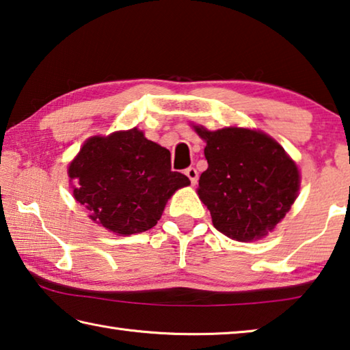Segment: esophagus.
<instances>
[{
	"label": "esophagus",
	"instance_id": "34e87169",
	"mask_svg": "<svg viewBox=\"0 0 350 350\" xmlns=\"http://www.w3.org/2000/svg\"><path fill=\"white\" fill-rule=\"evenodd\" d=\"M185 174H187L188 179L191 180L193 185H196V183H198V179H199V173H198V170L194 168V167H189V168H187V170H185Z\"/></svg>",
	"mask_w": 350,
	"mask_h": 350
}]
</instances>
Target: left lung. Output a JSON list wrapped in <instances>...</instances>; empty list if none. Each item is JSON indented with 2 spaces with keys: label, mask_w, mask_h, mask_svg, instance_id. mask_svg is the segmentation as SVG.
I'll use <instances>...</instances> for the list:
<instances>
[{
  "label": "left lung",
  "mask_w": 350,
  "mask_h": 350,
  "mask_svg": "<svg viewBox=\"0 0 350 350\" xmlns=\"http://www.w3.org/2000/svg\"><path fill=\"white\" fill-rule=\"evenodd\" d=\"M208 162L198 194L215 228L228 238L250 242L281 222L299 189V171L270 135L247 128L208 131L194 126Z\"/></svg>",
  "instance_id": "left-lung-1"
}]
</instances>
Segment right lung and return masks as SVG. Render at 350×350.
<instances>
[{"label": "right lung", "mask_w": 350, "mask_h": 350, "mask_svg": "<svg viewBox=\"0 0 350 350\" xmlns=\"http://www.w3.org/2000/svg\"><path fill=\"white\" fill-rule=\"evenodd\" d=\"M74 198L90 217L122 236L146 232L176 189L189 185L171 171V154L137 128L94 135L69 163Z\"/></svg>", "instance_id": "obj_1"}]
</instances>
